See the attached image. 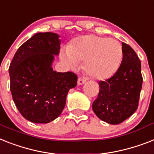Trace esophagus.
Listing matches in <instances>:
<instances>
[{
    "mask_svg": "<svg viewBox=\"0 0 154 154\" xmlns=\"http://www.w3.org/2000/svg\"><path fill=\"white\" fill-rule=\"evenodd\" d=\"M85 81L86 80L85 78H83V77H79L78 80H77V85H82L83 84L85 83Z\"/></svg>",
    "mask_w": 154,
    "mask_h": 154,
    "instance_id": "esophagus-1",
    "label": "esophagus"
}]
</instances>
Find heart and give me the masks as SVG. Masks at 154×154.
Segmentation results:
<instances>
[{"instance_id": "1", "label": "heart", "mask_w": 154, "mask_h": 154, "mask_svg": "<svg viewBox=\"0 0 154 154\" xmlns=\"http://www.w3.org/2000/svg\"><path fill=\"white\" fill-rule=\"evenodd\" d=\"M62 58L69 66L76 67L85 62L86 73L93 79L105 80L113 76L120 66L122 49L120 43L106 37L94 35L75 38L62 54Z\"/></svg>"}]
</instances>
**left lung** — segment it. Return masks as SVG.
<instances>
[{
  "mask_svg": "<svg viewBox=\"0 0 154 154\" xmlns=\"http://www.w3.org/2000/svg\"><path fill=\"white\" fill-rule=\"evenodd\" d=\"M122 61L116 73L106 81H99L100 91L92 110L101 120L119 124L138 108L142 86L141 62L135 51L122 42Z\"/></svg>",
  "mask_w": 154,
  "mask_h": 154,
  "instance_id": "obj_1",
  "label": "left lung"
}]
</instances>
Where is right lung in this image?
Here are the masks:
<instances>
[{"label":"right lung","instance_id":"1","mask_svg":"<svg viewBox=\"0 0 154 154\" xmlns=\"http://www.w3.org/2000/svg\"><path fill=\"white\" fill-rule=\"evenodd\" d=\"M61 40L53 32H38L22 44L10 64V90L17 109L27 120L48 123L60 116L77 76L53 70Z\"/></svg>","mask_w":154,"mask_h":154}]
</instances>
